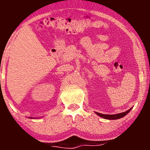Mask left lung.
<instances>
[{
  "instance_id": "obj_1",
  "label": "left lung",
  "mask_w": 150,
  "mask_h": 150,
  "mask_svg": "<svg viewBox=\"0 0 150 150\" xmlns=\"http://www.w3.org/2000/svg\"><path fill=\"white\" fill-rule=\"evenodd\" d=\"M132 108H130L129 110H128L125 112H121V113H117V114H112V115H109V114H102V113H99V112H95L98 116H99L100 117L103 118V119H106V120H119V119H121V118L124 117L125 116H126L128 114V112L131 111Z\"/></svg>"
}]
</instances>
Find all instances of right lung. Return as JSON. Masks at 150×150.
<instances>
[{"mask_svg":"<svg viewBox=\"0 0 150 150\" xmlns=\"http://www.w3.org/2000/svg\"><path fill=\"white\" fill-rule=\"evenodd\" d=\"M30 118H31V117H30Z\"/></svg>","mask_w":150,"mask_h":150,"instance_id":"add662e5","label":"right lung"}]
</instances>
